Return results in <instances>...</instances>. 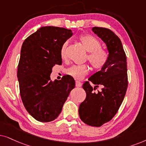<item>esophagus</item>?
<instances>
[{
  "label": "esophagus",
  "instance_id": "esophagus-1",
  "mask_svg": "<svg viewBox=\"0 0 146 146\" xmlns=\"http://www.w3.org/2000/svg\"><path fill=\"white\" fill-rule=\"evenodd\" d=\"M81 85H82V83H81L80 81H76V82H75V86L77 87H81Z\"/></svg>",
  "mask_w": 146,
  "mask_h": 146
}]
</instances>
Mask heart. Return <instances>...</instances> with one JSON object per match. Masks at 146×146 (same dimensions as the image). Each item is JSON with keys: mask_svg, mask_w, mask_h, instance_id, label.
<instances>
[{"mask_svg": "<svg viewBox=\"0 0 146 146\" xmlns=\"http://www.w3.org/2000/svg\"><path fill=\"white\" fill-rule=\"evenodd\" d=\"M79 40L88 53L87 59L91 67L95 70L102 69L106 65L108 60V54L106 50L101 48L102 44L96 37L91 35H83L79 37ZM67 43L65 42L61 48V57L62 59L66 58V48ZM89 67L87 65H73L66 70V74L75 79H81L88 74Z\"/></svg>", "mask_w": 146, "mask_h": 146, "instance_id": "1", "label": "heart"}]
</instances>
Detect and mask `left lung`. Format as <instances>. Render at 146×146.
I'll return each instance as SVG.
<instances>
[{
	"label": "left lung",
	"mask_w": 146,
	"mask_h": 146,
	"mask_svg": "<svg viewBox=\"0 0 146 146\" xmlns=\"http://www.w3.org/2000/svg\"><path fill=\"white\" fill-rule=\"evenodd\" d=\"M93 32L101 38L108 48V60L101 71L96 72L83 83L86 98L79 106L81 121L94 127L110 121L117 113L127 91V61L121 40L110 29L93 27ZM90 82L96 86L92 87ZM99 85L102 90L95 92Z\"/></svg>",
	"instance_id": "8db88e82"
}]
</instances>
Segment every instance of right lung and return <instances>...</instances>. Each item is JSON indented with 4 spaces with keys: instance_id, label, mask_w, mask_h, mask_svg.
<instances>
[{
    "instance_id": "right-lung-1",
    "label": "right lung",
    "mask_w": 146,
    "mask_h": 146,
    "mask_svg": "<svg viewBox=\"0 0 146 146\" xmlns=\"http://www.w3.org/2000/svg\"><path fill=\"white\" fill-rule=\"evenodd\" d=\"M73 35L71 30L42 27L23 42L17 70L20 95L25 109L36 120L53 121L61 113L75 80L65 75L50 80L55 65H61V48Z\"/></svg>"
}]
</instances>
